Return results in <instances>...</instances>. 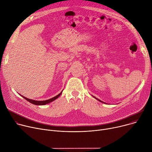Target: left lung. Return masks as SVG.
<instances>
[{"label": "left lung", "mask_w": 152, "mask_h": 152, "mask_svg": "<svg viewBox=\"0 0 152 152\" xmlns=\"http://www.w3.org/2000/svg\"><path fill=\"white\" fill-rule=\"evenodd\" d=\"M93 97H94V96H93ZM94 98H96V97H94ZM96 99H97V98H96ZM97 100H98V101H100V102H102V101H100V100H99V99H97Z\"/></svg>", "instance_id": "8db88e82"}]
</instances>
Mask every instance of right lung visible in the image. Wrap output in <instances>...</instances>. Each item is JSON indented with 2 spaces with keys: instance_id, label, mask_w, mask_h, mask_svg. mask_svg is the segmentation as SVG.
<instances>
[{
  "instance_id": "add662e5",
  "label": "right lung",
  "mask_w": 152,
  "mask_h": 152,
  "mask_svg": "<svg viewBox=\"0 0 152 152\" xmlns=\"http://www.w3.org/2000/svg\"><path fill=\"white\" fill-rule=\"evenodd\" d=\"M62 92V91H61V92L59 94H58L57 96H55V97H53L51 98V99H48V100H46V101H34V100L29 99H28V98H26V97H24V96H22V97H23L26 100H27V101H29V102H31V103H32V104H33L37 105H43L47 104H48V103H50V102H52V101H55V99H56L61 94Z\"/></svg>"
}]
</instances>
